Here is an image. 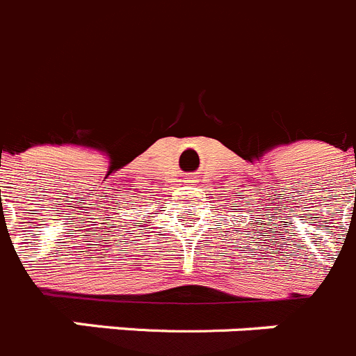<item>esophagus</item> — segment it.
Segmentation results:
<instances>
[{
  "label": "esophagus",
  "instance_id": "esophagus-1",
  "mask_svg": "<svg viewBox=\"0 0 356 356\" xmlns=\"http://www.w3.org/2000/svg\"><path fill=\"white\" fill-rule=\"evenodd\" d=\"M195 181H197V178H195V176H191V178H188L187 180V184H191V185H194Z\"/></svg>",
  "mask_w": 356,
  "mask_h": 356
}]
</instances>
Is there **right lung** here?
Here are the masks:
<instances>
[{"mask_svg": "<svg viewBox=\"0 0 356 356\" xmlns=\"http://www.w3.org/2000/svg\"><path fill=\"white\" fill-rule=\"evenodd\" d=\"M141 222H145V220H141ZM125 233H127V231H125Z\"/></svg>", "mask_w": 356, "mask_h": 356, "instance_id": "1", "label": "right lung"}]
</instances>
